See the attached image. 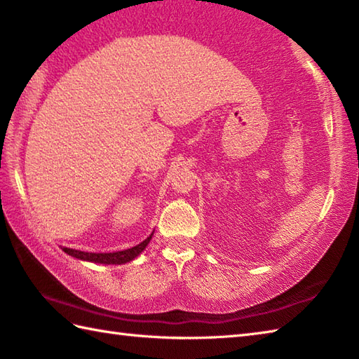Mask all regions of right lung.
I'll list each match as a JSON object with an SVG mask.
<instances>
[{
	"mask_svg": "<svg viewBox=\"0 0 359 359\" xmlns=\"http://www.w3.org/2000/svg\"><path fill=\"white\" fill-rule=\"evenodd\" d=\"M152 238V234L149 238L144 239L139 245H135L133 248H128L123 251H116V253H86V251H79V250H72V248H63L65 253L71 255L77 259H83V261H89V262H97V264H125L133 261L134 257L139 256L144 247L148 245L149 241Z\"/></svg>",
	"mask_w": 359,
	"mask_h": 359,
	"instance_id": "add662e5",
	"label": "right lung"
}]
</instances>
